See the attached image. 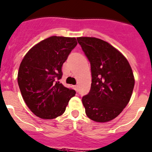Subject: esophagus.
<instances>
[{
  "instance_id": "1",
  "label": "esophagus",
  "mask_w": 152,
  "mask_h": 152,
  "mask_svg": "<svg viewBox=\"0 0 152 152\" xmlns=\"http://www.w3.org/2000/svg\"><path fill=\"white\" fill-rule=\"evenodd\" d=\"M74 88H75V90H76V91H77V89H78V86H77V85H75V86H74Z\"/></svg>"
}]
</instances>
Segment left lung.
Listing matches in <instances>:
<instances>
[{
    "label": "left lung",
    "instance_id": "1",
    "mask_svg": "<svg viewBox=\"0 0 152 152\" xmlns=\"http://www.w3.org/2000/svg\"><path fill=\"white\" fill-rule=\"evenodd\" d=\"M77 40L91 65V88L82 98L86 115L96 122L110 121L121 113L131 98L135 84L131 66L106 41L90 37Z\"/></svg>",
    "mask_w": 152,
    "mask_h": 152
}]
</instances>
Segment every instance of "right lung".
I'll use <instances>...</instances> for the list:
<instances>
[{"instance_id":"right-lung-1","label":"right lung","mask_w":152,"mask_h":152,"mask_svg":"<svg viewBox=\"0 0 152 152\" xmlns=\"http://www.w3.org/2000/svg\"><path fill=\"white\" fill-rule=\"evenodd\" d=\"M77 44L75 37L52 36L31 47L19 65L18 84L29 109L42 119H53L65 112L76 92L64 87L62 66Z\"/></svg>"}]
</instances>
